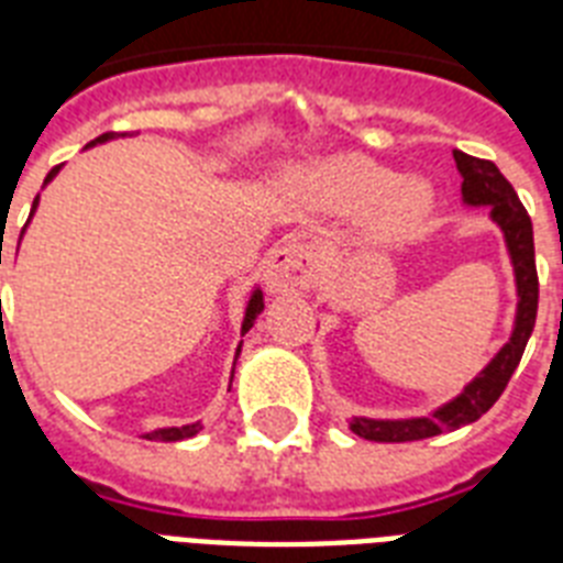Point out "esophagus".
<instances>
[{"label": "esophagus", "mask_w": 563, "mask_h": 563, "mask_svg": "<svg viewBox=\"0 0 563 563\" xmlns=\"http://www.w3.org/2000/svg\"><path fill=\"white\" fill-rule=\"evenodd\" d=\"M263 280L272 295H303L318 283V254L307 242L289 239L268 254Z\"/></svg>", "instance_id": "34e87169"}]
</instances>
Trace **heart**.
Listing matches in <instances>:
<instances>
[{
  "label": "heart",
  "instance_id": "obj_1",
  "mask_svg": "<svg viewBox=\"0 0 563 563\" xmlns=\"http://www.w3.org/2000/svg\"><path fill=\"white\" fill-rule=\"evenodd\" d=\"M312 192L327 210L362 212L371 242L415 236L435 210V189L420 175H394L383 163L342 154L312 172Z\"/></svg>",
  "mask_w": 563,
  "mask_h": 563
}]
</instances>
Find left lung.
<instances>
[{
    "mask_svg": "<svg viewBox=\"0 0 563 563\" xmlns=\"http://www.w3.org/2000/svg\"><path fill=\"white\" fill-rule=\"evenodd\" d=\"M455 169L462 175V203L464 207H488L490 221L503 230L508 260L515 268L517 312L508 342L497 356L464 385L462 394L438 406L429 415L418 418H353L351 429L365 441L379 444H400V441H423V438L453 432L479 420L485 411L506 391L508 379L520 365L526 342L534 330L538 318V268H534V236L532 219L517 198L515 187L503 178V172L490 161H479L464 152H453Z\"/></svg>",
    "mask_w": 563,
    "mask_h": 563,
    "instance_id": "1",
    "label": "left lung"
}]
</instances>
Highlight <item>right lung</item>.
<instances>
[{"instance_id":"right-lung-1","label":"right lung","mask_w":563,"mask_h":563,"mask_svg":"<svg viewBox=\"0 0 563 563\" xmlns=\"http://www.w3.org/2000/svg\"><path fill=\"white\" fill-rule=\"evenodd\" d=\"M113 136H117V134H113V131L96 136V140H92V143L87 145V148H92V145H99V143H110ZM57 172H60V166H55V169L48 172L46 184L52 178H57ZM46 184H43V187H46ZM37 201H40V195H37V198H34V203H31V216H34V210H37ZM31 216H29V221H31ZM22 230H25V228H22ZM263 309H265L263 289H260V286H254V291H251V298H247L245 318H242V335H245L247 330L254 327L256 316H260ZM239 351H242V342H239V347H236V360H239ZM233 368H236V362H233ZM230 383H233V374H230ZM198 429H201V423H187V427H163V429H154V432H145L143 438H145V441H184V438L198 435Z\"/></svg>"}]
</instances>
